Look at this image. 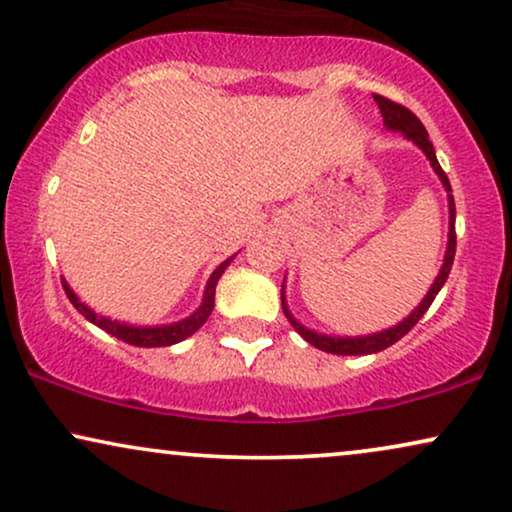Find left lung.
Here are the masks:
<instances>
[{"label": "left lung", "mask_w": 512, "mask_h": 512, "mask_svg": "<svg viewBox=\"0 0 512 512\" xmlns=\"http://www.w3.org/2000/svg\"><path fill=\"white\" fill-rule=\"evenodd\" d=\"M375 97L377 106H380V113L384 118V125H387L389 130L394 132H401L403 137H408L410 142H415L418 147L425 151V156L430 159L434 173L439 175L441 185L446 187V192H449V244H446V254H444V266H441L437 280H434V285L430 287V292H427L425 299L420 301V306L415 308L413 313L408 315V318H403L399 325L389 327V330H382V332H375V334H365V337H330V334H320V332H313L308 330L299 323V320L294 318L292 313H289L287 308V301H285V282H282V311H285L287 320L292 323V327L296 332L301 334V337L306 339L308 344H313L315 349L320 351H327V353H337V356H365V353H377V351H384L387 346L396 344L401 337H406V334L413 330L415 325H418V320L422 315L427 313V308L432 306L434 296L439 294V289L444 287L446 277L451 273V266H453V256H456V204H453V194H451V182L446 178V173L441 170L439 161H437V154H434V147L430 142V137H427V130L425 125L420 123V118L415 116L413 111H408L406 106L391 102V99L382 97V94H372Z\"/></svg>", "instance_id": "8db88e82"}]
</instances>
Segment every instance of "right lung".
<instances>
[{
	"label": "right lung",
	"instance_id": "add662e5",
	"mask_svg": "<svg viewBox=\"0 0 512 512\" xmlns=\"http://www.w3.org/2000/svg\"><path fill=\"white\" fill-rule=\"evenodd\" d=\"M230 261H232V256L227 258V261L220 263V266L213 270V275L208 277L204 301H201V306L197 308V311H194L185 320H178V323L156 325V327H137V325H128V323H118V320H109V318H104V315H97V313L92 311V308H87L85 304H82L78 296H75L73 289L66 285V280H61V282H63V289H66V296H68V299H71V304L78 308V313L85 315V318L90 320L92 325L102 327L104 332L113 334V337H118L125 344L144 346V349H151V346L178 344V342H182V339H187L189 334L197 332L199 327L206 323L208 315H211V311H213V304H216V285H218L220 275L225 273V268L230 266Z\"/></svg>",
	"mask_w": 512,
	"mask_h": 512
}]
</instances>
